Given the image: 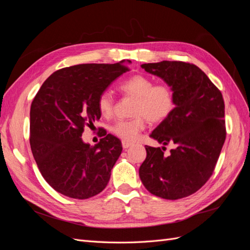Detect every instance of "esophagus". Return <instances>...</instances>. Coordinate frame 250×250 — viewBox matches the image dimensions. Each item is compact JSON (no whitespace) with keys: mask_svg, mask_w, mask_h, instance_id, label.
<instances>
[{"mask_svg":"<svg viewBox=\"0 0 250 250\" xmlns=\"http://www.w3.org/2000/svg\"><path fill=\"white\" fill-rule=\"evenodd\" d=\"M122 146H123L124 149H127V148H129L130 146H132V143L128 142V141H122Z\"/></svg>","mask_w":250,"mask_h":250,"instance_id":"obj_1","label":"esophagus"}]
</instances>
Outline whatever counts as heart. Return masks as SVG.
Segmentation results:
<instances>
[{
    "label": "heart",
    "instance_id": "1",
    "mask_svg": "<svg viewBox=\"0 0 250 250\" xmlns=\"http://www.w3.org/2000/svg\"><path fill=\"white\" fill-rule=\"evenodd\" d=\"M119 88L127 96L135 98L133 105L134 118L120 120L111 126V131L124 141H134L146 127V119L150 122H161L174 108L172 88L165 83L154 84L145 75H133L120 83ZM98 106L103 116H109L113 108V98L109 92L99 97Z\"/></svg>",
    "mask_w": 250,
    "mask_h": 250
}]
</instances>
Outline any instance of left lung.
Wrapping results in <instances>:
<instances>
[{"instance_id":"obj_1","label":"left lung","mask_w":250,"mask_h":250,"mask_svg":"<svg viewBox=\"0 0 250 250\" xmlns=\"http://www.w3.org/2000/svg\"><path fill=\"white\" fill-rule=\"evenodd\" d=\"M142 69L162 78L172 88V112L150 137L176 148L145 146L146 160L139 174L147 190L175 200L198 191L210 177L226 137L224 101L214 83L195 64L183 62L144 63Z\"/></svg>"}]
</instances>
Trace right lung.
<instances>
[{"label": "right lung", "mask_w": 250, "mask_h": 250, "mask_svg": "<svg viewBox=\"0 0 250 250\" xmlns=\"http://www.w3.org/2000/svg\"><path fill=\"white\" fill-rule=\"evenodd\" d=\"M118 63H85L58 70L42 83L30 109V146L44 180L58 193L87 199L107 186L122 144L112 134L92 147L83 128L101 117L98 100L128 69Z\"/></svg>", "instance_id": "1"}]
</instances>
